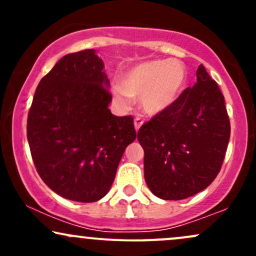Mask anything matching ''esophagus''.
Returning a JSON list of instances; mask_svg holds the SVG:
<instances>
[{
  "mask_svg": "<svg viewBox=\"0 0 256 256\" xmlns=\"http://www.w3.org/2000/svg\"><path fill=\"white\" fill-rule=\"evenodd\" d=\"M143 124V120L140 118V116H137L136 119H134V128H136V131L138 132V130L140 128V126Z\"/></svg>",
  "mask_w": 256,
  "mask_h": 256,
  "instance_id": "obj_1",
  "label": "esophagus"
}]
</instances>
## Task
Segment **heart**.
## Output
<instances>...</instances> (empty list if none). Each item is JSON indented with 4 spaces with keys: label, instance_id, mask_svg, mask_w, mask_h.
Masks as SVG:
<instances>
[{
    "label": "heart",
    "instance_id": "1",
    "mask_svg": "<svg viewBox=\"0 0 256 256\" xmlns=\"http://www.w3.org/2000/svg\"><path fill=\"white\" fill-rule=\"evenodd\" d=\"M185 83V70L178 61H150L131 70L122 80V86L112 90L113 102L126 110L134 100H140V108L149 116H158L177 101Z\"/></svg>",
    "mask_w": 256,
    "mask_h": 256
}]
</instances>
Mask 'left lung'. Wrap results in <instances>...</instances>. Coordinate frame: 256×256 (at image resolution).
Instances as JSON below:
<instances>
[{
	"instance_id": "obj_1",
	"label": "left lung",
	"mask_w": 256,
	"mask_h": 256,
	"mask_svg": "<svg viewBox=\"0 0 256 256\" xmlns=\"http://www.w3.org/2000/svg\"><path fill=\"white\" fill-rule=\"evenodd\" d=\"M196 78L198 83L137 134L144 150L146 183L162 200H184L206 189L218 176L228 149L224 96L204 64Z\"/></svg>"
}]
</instances>
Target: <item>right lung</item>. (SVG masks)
I'll list each match as a JSON object with an SVG mask.
<instances>
[{
	"instance_id": "add662e5",
	"label": "right lung",
	"mask_w": 256,
	"mask_h": 256,
	"mask_svg": "<svg viewBox=\"0 0 256 256\" xmlns=\"http://www.w3.org/2000/svg\"><path fill=\"white\" fill-rule=\"evenodd\" d=\"M104 67L94 49L64 55L40 79L28 110V140L38 174L72 201L104 198L125 148L136 140L134 118L108 110Z\"/></svg>"
}]
</instances>
